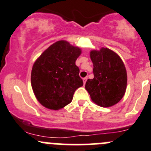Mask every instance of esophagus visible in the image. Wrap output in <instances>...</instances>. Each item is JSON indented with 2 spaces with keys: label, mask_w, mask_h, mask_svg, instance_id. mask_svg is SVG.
I'll use <instances>...</instances> for the list:
<instances>
[{
  "label": "esophagus",
  "mask_w": 151,
  "mask_h": 151,
  "mask_svg": "<svg viewBox=\"0 0 151 151\" xmlns=\"http://www.w3.org/2000/svg\"><path fill=\"white\" fill-rule=\"evenodd\" d=\"M86 80H87V78H86V77H85V78H83V84H86Z\"/></svg>",
  "instance_id": "esophagus-1"
}]
</instances>
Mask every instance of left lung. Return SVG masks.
<instances>
[{
	"mask_svg": "<svg viewBox=\"0 0 151 151\" xmlns=\"http://www.w3.org/2000/svg\"><path fill=\"white\" fill-rule=\"evenodd\" d=\"M93 63V78L88 79L86 89L91 100L103 108L111 107L119 102L127 88V71L123 61L108 48L90 52Z\"/></svg>",
	"mask_w": 151,
	"mask_h": 151,
	"instance_id": "left-lung-1",
	"label": "left lung"
}]
</instances>
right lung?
I'll return each instance as SVG.
<instances>
[{
  "label": "right lung",
  "instance_id": "add662e5",
  "mask_svg": "<svg viewBox=\"0 0 151 151\" xmlns=\"http://www.w3.org/2000/svg\"><path fill=\"white\" fill-rule=\"evenodd\" d=\"M82 53L66 40L51 45L35 60L31 74L35 96L45 108L58 110L72 101L73 95L83 86L75 62Z\"/></svg>",
  "mask_w": 151,
  "mask_h": 151
}]
</instances>
